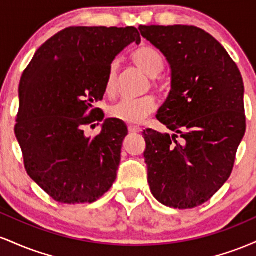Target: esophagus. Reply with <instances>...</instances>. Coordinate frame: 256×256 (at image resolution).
I'll return each mask as SVG.
<instances>
[{
  "label": "esophagus",
  "instance_id": "obj_1",
  "mask_svg": "<svg viewBox=\"0 0 256 256\" xmlns=\"http://www.w3.org/2000/svg\"><path fill=\"white\" fill-rule=\"evenodd\" d=\"M140 131H142V128H138V126H128V132L130 134H140Z\"/></svg>",
  "mask_w": 256,
  "mask_h": 256
}]
</instances>
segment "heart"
<instances>
[{
    "label": "heart",
    "instance_id": "1",
    "mask_svg": "<svg viewBox=\"0 0 256 256\" xmlns=\"http://www.w3.org/2000/svg\"><path fill=\"white\" fill-rule=\"evenodd\" d=\"M132 61L138 68L142 70L149 77H156L165 70V58L158 50L150 46H142L132 54ZM116 72L118 64H110L106 78L104 90L107 95H114L116 90ZM154 110V100L150 96H143L137 100H122L108 110L110 118L125 122V124L136 125L143 122Z\"/></svg>",
    "mask_w": 256,
    "mask_h": 256
}]
</instances>
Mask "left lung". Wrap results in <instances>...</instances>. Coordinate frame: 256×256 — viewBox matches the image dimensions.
Wrapping results in <instances>:
<instances>
[{"label":"left lung","mask_w":256,"mask_h":256,"mask_svg":"<svg viewBox=\"0 0 256 256\" xmlns=\"http://www.w3.org/2000/svg\"><path fill=\"white\" fill-rule=\"evenodd\" d=\"M138 30L171 67V91L156 118L173 134L143 131L150 192L167 207H198L230 177L246 134L242 76L224 46L202 28Z\"/></svg>","instance_id":"8db88e82"}]
</instances>
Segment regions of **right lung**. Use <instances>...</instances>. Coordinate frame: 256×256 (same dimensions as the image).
I'll list each match as a JSON object with an SVG mask.
<instances>
[{
  "mask_svg": "<svg viewBox=\"0 0 256 256\" xmlns=\"http://www.w3.org/2000/svg\"><path fill=\"white\" fill-rule=\"evenodd\" d=\"M132 42H140L136 28L72 26L49 38L22 73L14 132L26 172L55 201L91 204L116 182L128 128L110 118L88 137L85 126L104 114H85L104 98L112 62Z\"/></svg>",
  "mask_w": 256,
  "mask_h": 256,
  "instance_id": "add662e5",
  "label": "right lung"
}]
</instances>
